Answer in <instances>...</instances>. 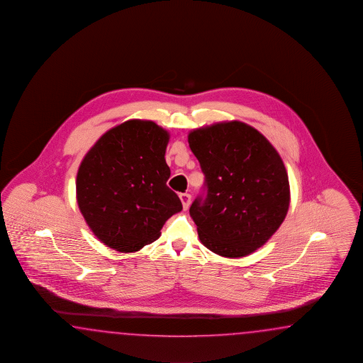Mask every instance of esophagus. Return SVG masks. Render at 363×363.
<instances>
[{
	"label": "esophagus",
	"instance_id": "esophagus-1",
	"mask_svg": "<svg viewBox=\"0 0 363 363\" xmlns=\"http://www.w3.org/2000/svg\"><path fill=\"white\" fill-rule=\"evenodd\" d=\"M179 199L182 201V207L184 210H187L190 207V201H191V195L187 193L179 194Z\"/></svg>",
	"mask_w": 363,
	"mask_h": 363
}]
</instances>
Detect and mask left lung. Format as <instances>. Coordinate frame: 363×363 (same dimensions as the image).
Returning a JSON list of instances; mask_svg holds the SVG:
<instances>
[{
	"mask_svg": "<svg viewBox=\"0 0 363 363\" xmlns=\"http://www.w3.org/2000/svg\"><path fill=\"white\" fill-rule=\"evenodd\" d=\"M187 138L206 177V196L190 207L199 240L221 257L250 255L288 213L289 179L280 155L241 121L213 123Z\"/></svg>",
	"mask_w": 363,
	"mask_h": 363,
	"instance_id": "1",
	"label": "left lung"
}]
</instances>
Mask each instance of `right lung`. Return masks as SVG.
I'll list each match as a JSON object with an SVG mask.
<instances>
[{"label": "right lung", "mask_w": 363, "mask_h": 363, "mask_svg": "<svg viewBox=\"0 0 363 363\" xmlns=\"http://www.w3.org/2000/svg\"><path fill=\"white\" fill-rule=\"evenodd\" d=\"M169 133L152 121L129 120L108 130L83 157L77 201L100 241L122 252L156 241L165 221L182 210L167 186Z\"/></svg>", "instance_id": "add662e5"}]
</instances>
